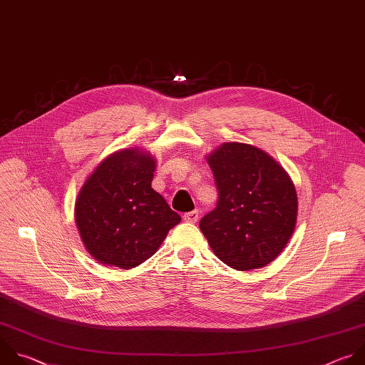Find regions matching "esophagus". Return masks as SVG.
<instances>
[{"label": "esophagus", "instance_id": "1", "mask_svg": "<svg viewBox=\"0 0 365 365\" xmlns=\"http://www.w3.org/2000/svg\"><path fill=\"white\" fill-rule=\"evenodd\" d=\"M183 220L189 222V223H196L199 220V212L197 210H192L183 215Z\"/></svg>", "mask_w": 365, "mask_h": 365}]
</instances>
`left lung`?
Returning a JSON list of instances; mask_svg holds the SVG:
<instances>
[{
  "label": "left lung",
  "mask_w": 365,
  "mask_h": 365,
  "mask_svg": "<svg viewBox=\"0 0 365 365\" xmlns=\"http://www.w3.org/2000/svg\"><path fill=\"white\" fill-rule=\"evenodd\" d=\"M206 160L219 193L216 207L199 223L207 244L233 269L267 267L295 230L294 182L272 156L247 143H222Z\"/></svg>",
  "instance_id": "8db88e82"
}]
</instances>
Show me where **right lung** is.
Listing matches in <instances>:
<instances>
[{"mask_svg": "<svg viewBox=\"0 0 365 365\" xmlns=\"http://www.w3.org/2000/svg\"><path fill=\"white\" fill-rule=\"evenodd\" d=\"M155 158L139 148L108 155L81 186L74 217L87 252L98 262L132 269L160 248L180 216L152 187Z\"/></svg>", "mask_w": 365, "mask_h": 365, "instance_id": "obj_1", "label": "right lung"}]
</instances>
